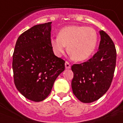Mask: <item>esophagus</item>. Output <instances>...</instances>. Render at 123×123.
I'll list each match as a JSON object with an SVG mask.
<instances>
[{"label":"esophagus","instance_id":"1","mask_svg":"<svg viewBox=\"0 0 123 123\" xmlns=\"http://www.w3.org/2000/svg\"><path fill=\"white\" fill-rule=\"evenodd\" d=\"M65 68L66 69H69L71 68V65L69 64V63L68 62H65Z\"/></svg>","mask_w":123,"mask_h":123}]
</instances>
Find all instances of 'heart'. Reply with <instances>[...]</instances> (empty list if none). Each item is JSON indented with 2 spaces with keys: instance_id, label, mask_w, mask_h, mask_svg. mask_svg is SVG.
<instances>
[{
  "instance_id": "1",
  "label": "heart",
  "mask_w": 123,
  "mask_h": 123,
  "mask_svg": "<svg viewBox=\"0 0 123 123\" xmlns=\"http://www.w3.org/2000/svg\"><path fill=\"white\" fill-rule=\"evenodd\" d=\"M50 43L56 55L68 52L76 61H84L93 54L98 44L97 32L93 28L69 25L60 30L58 36L52 37Z\"/></svg>"
}]
</instances>
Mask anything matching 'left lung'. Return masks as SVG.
Returning <instances> with one entry per match:
<instances>
[{"label": "left lung", "instance_id": "left-lung-1", "mask_svg": "<svg viewBox=\"0 0 123 123\" xmlns=\"http://www.w3.org/2000/svg\"><path fill=\"white\" fill-rule=\"evenodd\" d=\"M98 51L87 61L73 64L71 87L83 103H92L106 93L112 81L116 62V50L112 40L103 31Z\"/></svg>", "mask_w": 123, "mask_h": 123}]
</instances>
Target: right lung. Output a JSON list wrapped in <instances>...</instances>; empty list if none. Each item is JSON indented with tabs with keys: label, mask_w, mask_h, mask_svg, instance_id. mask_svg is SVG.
<instances>
[{
	"label": "right lung",
	"mask_w": 123,
	"mask_h": 123,
	"mask_svg": "<svg viewBox=\"0 0 123 123\" xmlns=\"http://www.w3.org/2000/svg\"><path fill=\"white\" fill-rule=\"evenodd\" d=\"M52 22L33 26L16 41L12 55L14 84L29 100H44L64 70L65 61L55 55L50 43Z\"/></svg>",
	"instance_id": "obj_1"
}]
</instances>
